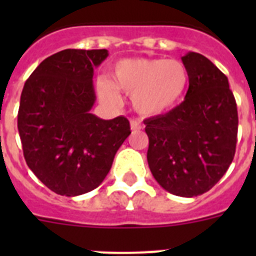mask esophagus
Returning a JSON list of instances; mask_svg holds the SVG:
<instances>
[{
    "label": "esophagus",
    "mask_w": 256,
    "mask_h": 256,
    "mask_svg": "<svg viewBox=\"0 0 256 256\" xmlns=\"http://www.w3.org/2000/svg\"><path fill=\"white\" fill-rule=\"evenodd\" d=\"M130 128H132V130H140L142 126H140V124L136 120H130Z\"/></svg>",
    "instance_id": "obj_1"
}]
</instances>
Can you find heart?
Wrapping results in <instances>:
<instances>
[{
	"mask_svg": "<svg viewBox=\"0 0 256 256\" xmlns=\"http://www.w3.org/2000/svg\"><path fill=\"white\" fill-rule=\"evenodd\" d=\"M190 84L186 66L176 60L164 58H126L112 68V82L98 81L102 98L120 100V88L132 96V104L144 116H160L175 108L184 98Z\"/></svg>",
	"mask_w": 256,
	"mask_h": 256,
	"instance_id": "1",
	"label": "heart"
}]
</instances>
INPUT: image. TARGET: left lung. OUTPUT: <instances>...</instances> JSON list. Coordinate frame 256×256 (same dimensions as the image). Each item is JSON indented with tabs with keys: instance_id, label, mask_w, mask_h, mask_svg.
Here are the masks:
<instances>
[{
	"instance_id": "obj_1",
	"label": "left lung",
	"mask_w": 256,
	"mask_h": 256,
	"mask_svg": "<svg viewBox=\"0 0 256 256\" xmlns=\"http://www.w3.org/2000/svg\"><path fill=\"white\" fill-rule=\"evenodd\" d=\"M190 84L182 104L144 120L148 162L171 194L192 198L218 183L235 156L238 112L228 80L204 56L182 57Z\"/></svg>"
}]
</instances>
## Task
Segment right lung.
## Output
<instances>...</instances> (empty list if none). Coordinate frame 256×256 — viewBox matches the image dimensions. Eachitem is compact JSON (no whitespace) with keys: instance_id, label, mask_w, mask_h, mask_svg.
<instances>
[{"instance_id":"add662e5","label":"right lung","mask_w":256,"mask_h":256,"mask_svg":"<svg viewBox=\"0 0 256 256\" xmlns=\"http://www.w3.org/2000/svg\"><path fill=\"white\" fill-rule=\"evenodd\" d=\"M106 49H66L38 65L25 82L18 132L29 168L50 190L77 196L94 190L130 136L128 118L102 120L96 104L94 69Z\"/></svg>"}]
</instances>
